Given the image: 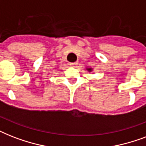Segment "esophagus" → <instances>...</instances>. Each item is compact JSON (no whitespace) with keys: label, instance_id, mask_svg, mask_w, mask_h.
I'll list each match as a JSON object with an SVG mask.
<instances>
[{"label":"esophagus","instance_id":"esophagus-1","mask_svg":"<svg viewBox=\"0 0 146 146\" xmlns=\"http://www.w3.org/2000/svg\"><path fill=\"white\" fill-rule=\"evenodd\" d=\"M78 64H78V62H74V63H70V65L71 66H73V67H76Z\"/></svg>","mask_w":146,"mask_h":146}]
</instances>
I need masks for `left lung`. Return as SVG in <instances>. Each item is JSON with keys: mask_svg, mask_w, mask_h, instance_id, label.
I'll list each match as a JSON object with an SVG mask.
<instances>
[{"mask_svg": "<svg viewBox=\"0 0 146 146\" xmlns=\"http://www.w3.org/2000/svg\"><path fill=\"white\" fill-rule=\"evenodd\" d=\"M87 70H89V72H91V71H92V69L91 68H88V69H87Z\"/></svg>", "mask_w": 146, "mask_h": 146, "instance_id": "left-lung-1", "label": "left lung"}]
</instances>
